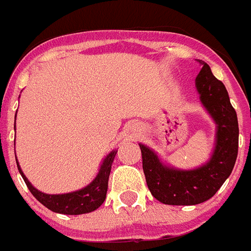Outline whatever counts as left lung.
Here are the masks:
<instances>
[{"label": "left lung", "mask_w": 251, "mask_h": 251, "mask_svg": "<svg viewBox=\"0 0 251 251\" xmlns=\"http://www.w3.org/2000/svg\"><path fill=\"white\" fill-rule=\"evenodd\" d=\"M196 77L202 105L216 124L215 148L201 167L179 170L166 166L157 153L140 144L146 184L154 198L164 205L190 206L207 201L220 189L233 170L238 151L237 114L224 84L212 75L203 61Z\"/></svg>", "instance_id": "8db88e82"}]
</instances>
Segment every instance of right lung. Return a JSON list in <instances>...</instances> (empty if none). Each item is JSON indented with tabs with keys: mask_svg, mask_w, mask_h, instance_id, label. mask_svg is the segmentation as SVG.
Instances as JSON below:
<instances>
[{
	"mask_svg": "<svg viewBox=\"0 0 251 251\" xmlns=\"http://www.w3.org/2000/svg\"><path fill=\"white\" fill-rule=\"evenodd\" d=\"M15 118H17V114H15ZM115 155L116 150L110 151L106 155V158L102 162L101 167H100L97 176L94 177L91 184H88L83 189L65 194H46L40 192L32 185L31 182L28 181L18 162L17 166L24 182H25V185L28 186L29 192L35 196V198L40 203H43L45 207H48L54 212H58V214L80 215V214H87V212L97 210L105 201L110 171H111V164H113Z\"/></svg>",
	"mask_w": 251,
	"mask_h": 251,
	"instance_id": "right-lung-1",
	"label": "right lung"
}]
</instances>
